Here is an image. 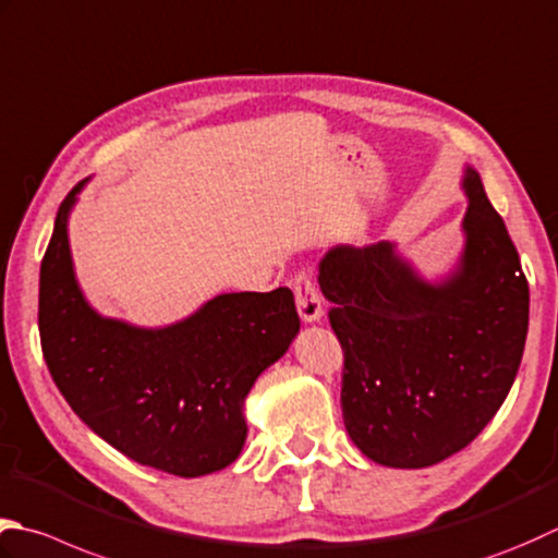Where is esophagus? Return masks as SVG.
I'll list each match as a JSON object with an SVG mask.
<instances>
[{
  "mask_svg": "<svg viewBox=\"0 0 558 558\" xmlns=\"http://www.w3.org/2000/svg\"><path fill=\"white\" fill-rule=\"evenodd\" d=\"M292 290H294V302H298V312H300V319L304 324H314L319 322L324 316V307H322V298L319 292H316L312 278L307 272H298V276L292 278Z\"/></svg>",
  "mask_w": 558,
  "mask_h": 558,
  "instance_id": "esophagus-1",
  "label": "esophagus"
}]
</instances>
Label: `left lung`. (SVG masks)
Returning a JSON list of instances; mask_svg holds the SVG:
<instances>
[{
  "label": "left lung",
  "mask_w": 558,
  "mask_h": 558,
  "mask_svg": "<svg viewBox=\"0 0 558 558\" xmlns=\"http://www.w3.org/2000/svg\"><path fill=\"white\" fill-rule=\"evenodd\" d=\"M464 248L428 280L395 242L338 244L319 260V288L343 348L345 430L367 460L433 466L464 450L515 381L530 322L518 248L464 167Z\"/></svg>",
  "instance_id": "8db88e82"
}]
</instances>
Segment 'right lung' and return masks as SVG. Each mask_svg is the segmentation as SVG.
Listing matches in <instances>:
<instances>
[{
	"instance_id": "1",
	"label": "right lung",
	"mask_w": 558,
	"mask_h": 558,
	"mask_svg": "<svg viewBox=\"0 0 558 558\" xmlns=\"http://www.w3.org/2000/svg\"><path fill=\"white\" fill-rule=\"evenodd\" d=\"M86 183L62 201L40 264L38 329L52 381L130 460L185 478L220 472L246 442L251 387L300 333L292 292H225L157 329L101 316L76 282L68 232Z\"/></svg>"
}]
</instances>
